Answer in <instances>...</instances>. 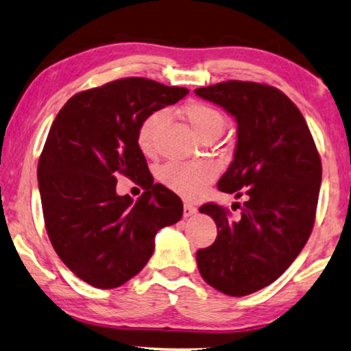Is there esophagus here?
<instances>
[{
  "label": "esophagus",
  "instance_id": "esophagus-1",
  "mask_svg": "<svg viewBox=\"0 0 351 351\" xmlns=\"http://www.w3.org/2000/svg\"><path fill=\"white\" fill-rule=\"evenodd\" d=\"M195 213H197V208H195L193 204L184 202V205H183V215H184V218L193 217V215H195Z\"/></svg>",
  "mask_w": 351,
  "mask_h": 351
}]
</instances>
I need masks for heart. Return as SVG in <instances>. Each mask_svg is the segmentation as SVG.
Returning a JSON list of instances; mask_svg holds the SVG:
<instances>
[{
	"mask_svg": "<svg viewBox=\"0 0 351 351\" xmlns=\"http://www.w3.org/2000/svg\"><path fill=\"white\" fill-rule=\"evenodd\" d=\"M165 110H154L138 127L136 141L144 156H154L157 151V132L165 120ZM184 117L195 133L205 138L210 133L223 132L224 117L218 109L202 101H193L184 107ZM218 173L217 163L212 160L168 162L158 171V178L173 193L186 199H195L204 193Z\"/></svg>",
	"mask_w": 351,
	"mask_h": 351,
	"instance_id": "1",
	"label": "heart"
}]
</instances>
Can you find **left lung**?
Returning a JSON list of instances; mask_svg holds the SVG:
<instances>
[{
	"mask_svg": "<svg viewBox=\"0 0 351 351\" xmlns=\"http://www.w3.org/2000/svg\"><path fill=\"white\" fill-rule=\"evenodd\" d=\"M195 95L236 119L234 158L218 189L247 197L239 218L213 202L200 207L218 234L195 258L207 284L244 297L276 281L305 247L316 218L321 157L302 112L278 88L228 80Z\"/></svg>",
	"mask_w": 351,
	"mask_h": 351,
	"instance_id": "1",
	"label": "left lung"
}]
</instances>
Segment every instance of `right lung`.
<instances>
[{
	"instance_id": "right-lung-1",
	"label": "right lung",
	"mask_w": 351,
	"mask_h": 351,
	"mask_svg": "<svg viewBox=\"0 0 351 351\" xmlns=\"http://www.w3.org/2000/svg\"><path fill=\"white\" fill-rule=\"evenodd\" d=\"M188 93L120 78L77 93L54 119L38 160L41 207L56 254L82 281L125 284L151 258L157 231L183 217L178 195L154 183L136 133L151 112ZM117 174L145 189L136 203L114 193Z\"/></svg>"
}]
</instances>
